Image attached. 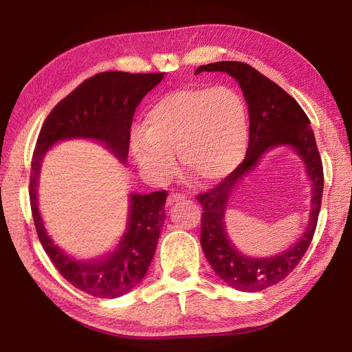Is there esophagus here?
Masks as SVG:
<instances>
[{
	"instance_id": "esophagus-1",
	"label": "esophagus",
	"mask_w": 352,
	"mask_h": 352,
	"mask_svg": "<svg viewBox=\"0 0 352 352\" xmlns=\"http://www.w3.org/2000/svg\"><path fill=\"white\" fill-rule=\"evenodd\" d=\"M184 199H185L184 194H170L167 198V206H173V204H176V202H180Z\"/></svg>"
}]
</instances>
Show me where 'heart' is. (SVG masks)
<instances>
[{
  "label": "heart",
  "mask_w": 352,
  "mask_h": 352,
  "mask_svg": "<svg viewBox=\"0 0 352 352\" xmlns=\"http://www.w3.org/2000/svg\"><path fill=\"white\" fill-rule=\"evenodd\" d=\"M248 110L228 87L185 88L157 100L135 132L138 163L157 180L175 173L177 153L189 173L206 184L228 177L243 160L248 145Z\"/></svg>",
  "instance_id": "1"
}]
</instances>
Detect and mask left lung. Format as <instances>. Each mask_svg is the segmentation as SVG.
I'll return each mask as SVG.
<instances>
[{"label":"left lung","mask_w":352,"mask_h":352,"mask_svg":"<svg viewBox=\"0 0 352 352\" xmlns=\"http://www.w3.org/2000/svg\"><path fill=\"white\" fill-rule=\"evenodd\" d=\"M226 72L243 91L250 113V142L243 162L208 192L197 197L202 206L201 247L212 270L226 285L243 292H258L283 280L313 241L323 194V164L307 114L289 94L264 74L241 61H217L197 69ZM287 144L300 155L312 184L311 221L305 235L289 250L267 259H252L238 252L224 228L227 201L234 188L272 147Z\"/></svg>","instance_id":"8db88e82"}]
</instances>
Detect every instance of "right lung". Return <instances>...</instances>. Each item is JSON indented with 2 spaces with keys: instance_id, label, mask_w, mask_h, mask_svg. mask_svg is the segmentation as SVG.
<instances>
[{
  "instance_id": "1",
  "label": "right lung",
  "mask_w": 352,
  "mask_h": 352,
  "mask_svg": "<svg viewBox=\"0 0 352 352\" xmlns=\"http://www.w3.org/2000/svg\"><path fill=\"white\" fill-rule=\"evenodd\" d=\"M164 73L104 72L82 82L61 100L44 122L32 157L29 198L38 238L60 274L78 289L98 298H117L140 283L150 267L166 219L167 192L132 194L127 228L114 251L82 261L67 255L47 235L38 210V179L47 151L58 141L88 138L126 162L131 126L138 105Z\"/></svg>"
}]
</instances>
